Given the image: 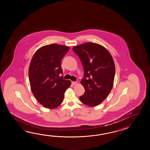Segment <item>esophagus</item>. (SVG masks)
Wrapping results in <instances>:
<instances>
[{
  "label": "esophagus",
  "instance_id": "1",
  "mask_svg": "<svg viewBox=\"0 0 150 150\" xmlns=\"http://www.w3.org/2000/svg\"><path fill=\"white\" fill-rule=\"evenodd\" d=\"M71 84L73 85H76L77 84V82L76 81H71Z\"/></svg>",
  "mask_w": 150,
  "mask_h": 150
}]
</instances>
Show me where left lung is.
Listing matches in <instances>:
<instances>
[{
  "instance_id": "8db88e82",
  "label": "left lung",
  "mask_w": 150,
  "mask_h": 150,
  "mask_svg": "<svg viewBox=\"0 0 150 150\" xmlns=\"http://www.w3.org/2000/svg\"><path fill=\"white\" fill-rule=\"evenodd\" d=\"M73 50L79 56L84 71L81 83L85 92L79 99L89 106L100 105L113 86L115 67L113 57L106 48L94 42L75 46Z\"/></svg>"
}]
</instances>
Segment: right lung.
<instances>
[{
  "label": "right lung",
  "mask_w": 150,
  "mask_h": 150,
  "mask_svg": "<svg viewBox=\"0 0 150 150\" xmlns=\"http://www.w3.org/2000/svg\"><path fill=\"white\" fill-rule=\"evenodd\" d=\"M69 50L66 46L53 44L36 50L29 65L28 76L32 93L41 105L49 109L63 102L71 81L63 79L61 60Z\"/></svg>",
  "instance_id": "add662e5"
}]
</instances>
